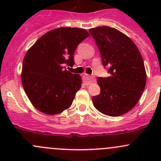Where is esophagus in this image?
Listing matches in <instances>:
<instances>
[{"label":"esophagus","mask_w":161,"mask_h":161,"mask_svg":"<svg viewBox=\"0 0 161 161\" xmlns=\"http://www.w3.org/2000/svg\"><path fill=\"white\" fill-rule=\"evenodd\" d=\"M95 79L92 76H89V75H85L84 76V82H85L86 85H90L91 83L95 82Z\"/></svg>","instance_id":"esophagus-1"}]
</instances>
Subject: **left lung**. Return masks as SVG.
Here are the masks:
<instances>
[{"label": "left lung", "instance_id": "left-lung-1", "mask_svg": "<svg viewBox=\"0 0 161 161\" xmlns=\"http://www.w3.org/2000/svg\"><path fill=\"white\" fill-rule=\"evenodd\" d=\"M89 31L111 74L98 78L100 93L92 97V103L103 114L121 116L136 106L145 89L147 72L142 55L134 42L116 29L99 26Z\"/></svg>", "mask_w": 161, "mask_h": 161}]
</instances>
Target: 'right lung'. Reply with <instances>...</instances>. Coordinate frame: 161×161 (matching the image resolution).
<instances>
[{"label":"right lung","mask_w":161,"mask_h":161,"mask_svg":"<svg viewBox=\"0 0 161 161\" xmlns=\"http://www.w3.org/2000/svg\"><path fill=\"white\" fill-rule=\"evenodd\" d=\"M90 36L84 29L61 27L45 33L28 50L22 63V86L35 108L48 115L71 107L82 78L64 69L73 65L78 44Z\"/></svg>","instance_id":"add662e5"}]
</instances>
